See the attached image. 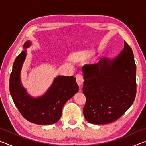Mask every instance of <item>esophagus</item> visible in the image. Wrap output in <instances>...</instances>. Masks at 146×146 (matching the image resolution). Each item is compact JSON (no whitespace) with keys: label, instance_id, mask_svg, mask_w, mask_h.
I'll return each instance as SVG.
<instances>
[{"label":"esophagus","instance_id":"1","mask_svg":"<svg viewBox=\"0 0 146 146\" xmlns=\"http://www.w3.org/2000/svg\"><path fill=\"white\" fill-rule=\"evenodd\" d=\"M76 80L79 86H82V84L84 82V78L80 73H78L76 75Z\"/></svg>","mask_w":146,"mask_h":146}]
</instances>
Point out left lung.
Masks as SVG:
<instances>
[{"instance_id": "1", "label": "left lung", "mask_w": 146, "mask_h": 146, "mask_svg": "<svg viewBox=\"0 0 146 146\" xmlns=\"http://www.w3.org/2000/svg\"><path fill=\"white\" fill-rule=\"evenodd\" d=\"M82 71V90L86 97L84 115L89 123H112L133 104L137 92L136 65L126 42L114 59L103 58L96 64L84 66Z\"/></svg>"}]
</instances>
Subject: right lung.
I'll list each match as a JSON object with an SVG mask.
<instances>
[{
    "label": "right lung",
    "mask_w": 146,
    "mask_h": 146,
    "mask_svg": "<svg viewBox=\"0 0 146 146\" xmlns=\"http://www.w3.org/2000/svg\"><path fill=\"white\" fill-rule=\"evenodd\" d=\"M31 45L26 41L23 48ZM26 57V50L16 58L9 79V91L15 105L21 114L29 122L39 125L56 123L62 115L65 103L78 91L73 76H58L45 94L33 98L27 94L20 82V73Z\"/></svg>",
    "instance_id": "right-lung-1"
}]
</instances>
